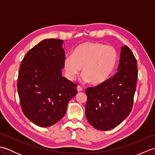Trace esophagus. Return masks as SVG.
<instances>
[{
	"label": "esophagus",
	"mask_w": 155,
	"mask_h": 155,
	"mask_svg": "<svg viewBox=\"0 0 155 155\" xmlns=\"http://www.w3.org/2000/svg\"><path fill=\"white\" fill-rule=\"evenodd\" d=\"M77 88L78 92H81L82 91H83V88H82L81 86H78Z\"/></svg>",
	"instance_id": "obj_1"
}]
</instances>
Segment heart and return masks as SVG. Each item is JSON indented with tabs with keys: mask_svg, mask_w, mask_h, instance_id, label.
I'll use <instances>...</instances> for the list:
<instances>
[{
	"mask_svg": "<svg viewBox=\"0 0 155 155\" xmlns=\"http://www.w3.org/2000/svg\"><path fill=\"white\" fill-rule=\"evenodd\" d=\"M117 52L114 47L100 42H87L75 48L64 61L67 77L74 81L83 67V79L98 84L110 77L116 67Z\"/></svg>",
	"mask_w": 155,
	"mask_h": 155,
	"instance_id": "1",
	"label": "heart"
}]
</instances>
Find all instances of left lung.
I'll list each match as a JSON object with an SVG mask.
<instances>
[{
	"mask_svg": "<svg viewBox=\"0 0 155 155\" xmlns=\"http://www.w3.org/2000/svg\"><path fill=\"white\" fill-rule=\"evenodd\" d=\"M119 62L113 77L85 90L87 119L98 130L116 127L132 110L138 77L137 61L126 45L121 47Z\"/></svg>",
	"mask_w": 155,
	"mask_h": 155,
	"instance_id": "obj_1",
	"label": "left lung"
}]
</instances>
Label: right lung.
Listing matches in <instances>:
<instances>
[{"mask_svg": "<svg viewBox=\"0 0 155 155\" xmlns=\"http://www.w3.org/2000/svg\"><path fill=\"white\" fill-rule=\"evenodd\" d=\"M63 41L45 39L29 51L20 67L17 89L23 113L35 124L48 127L64 116L77 85L62 77Z\"/></svg>", "mask_w": 155, "mask_h": 155, "instance_id": "add662e5", "label": "right lung"}]
</instances>
